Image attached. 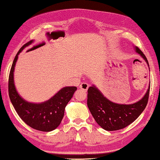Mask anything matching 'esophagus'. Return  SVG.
I'll list each match as a JSON object with an SVG mask.
<instances>
[{
	"label": "esophagus",
	"mask_w": 160,
	"mask_h": 160,
	"mask_svg": "<svg viewBox=\"0 0 160 160\" xmlns=\"http://www.w3.org/2000/svg\"><path fill=\"white\" fill-rule=\"evenodd\" d=\"M88 88V83L87 82H83L80 84V88L83 91H86Z\"/></svg>",
	"instance_id": "obj_1"
}]
</instances>
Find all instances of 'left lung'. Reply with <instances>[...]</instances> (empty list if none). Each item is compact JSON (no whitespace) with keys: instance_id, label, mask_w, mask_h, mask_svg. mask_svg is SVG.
<instances>
[{"instance_id":"left-lung-1","label":"left lung","mask_w":160,"mask_h":160,"mask_svg":"<svg viewBox=\"0 0 160 160\" xmlns=\"http://www.w3.org/2000/svg\"><path fill=\"white\" fill-rule=\"evenodd\" d=\"M135 49L149 66L143 52L138 47ZM150 87L140 101L132 104L125 105L112 103L104 97L95 86H91L88 89L87 106L96 122L104 130L113 131L122 129L134 122L145 110L148 102Z\"/></svg>"}]
</instances>
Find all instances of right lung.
Returning a JSON list of instances; mask_svg holds the SVG:
<instances>
[{
	"mask_svg": "<svg viewBox=\"0 0 160 160\" xmlns=\"http://www.w3.org/2000/svg\"><path fill=\"white\" fill-rule=\"evenodd\" d=\"M32 42L30 41L25 44L15 57L9 74L8 94L10 101L18 116L26 124L35 130L49 132L56 129L61 123L65 107L73 97L77 88L76 86L63 88L49 100L39 104L28 103L20 97L14 85V68L18 54Z\"/></svg>",
	"mask_w": 160,
	"mask_h": 160,
	"instance_id": "add662e5",
	"label": "right lung"
}]
</instances>
